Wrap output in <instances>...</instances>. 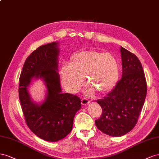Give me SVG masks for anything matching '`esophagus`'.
I'll list each match as a JSON object with an SVG mask.
<instances>
[{"mask_svg": "<svg viewBox=\"0 0 159 159\" xmlns=\"http://www.w3.org/2000/svg\"><path fill=\"white\" fill-rule=\"evenodd\" d=\"M81 102H82V105H87L89 103V101L88 98H83L81 99Z\"/></svg>", "mask_w": 159, "mask_h": 159, "instance_id": "1", "label": "esophagus"}]
</instances>
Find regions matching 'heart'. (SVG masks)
<instances>
[{
    "mask_svg": "<svg viewBox=\"0 0 159 159\" xmlns=\"http://www.w3.org/2000/svg\"><path fill=\"white\" fill-rule=\"evenodd\" d=\"M86 76L87 93L95 90L100 93L109 91L115 87L119 75V66L116 58L109 53L94 50L76 52L70 57L69 65L61 69V76L65 88L70 93L78 90Z\"/></svg>",
    "mask_w": 159,
    "mask_h": 159,
    "instance_id": "heart-1",
    "label": "heart"
}]
</instances>
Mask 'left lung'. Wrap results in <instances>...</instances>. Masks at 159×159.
Here are the masks:
<instances>
[{
  "label": "left lung",
  "mask_w": 159,
  "mask_h": 159,
  "mask_svg": "<svg viewBox=\"0 0 159 159\" xmlns=\"http://www.w3.org/2000/svg\"><path fill=\"white\" fill-rule=\"evenodd\" d=\"M122 78L105 97L97 101L102 115L95 120L97 127L112 137H120L137 125L146 98L147 86L137 57L120 48Z\"/></svg>",
  "instance_id": "left-lung-1"
}]
</instances>
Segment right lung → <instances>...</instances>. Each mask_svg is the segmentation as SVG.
Instances as JSON below:
<instances>
[{
  "instance_id": "add662e5",
  "label": "right lung",
  "mask_w": 159,
  "mask_h": 159,
  "mask_svg": "<svg viewBox=\"0 0 159 159\" xmlns=\"http://www.w3.org/2000/svg\"><path fill=\"white\" fill-rule=\"evenodd\" d=\"M58 43L39 47L27 57L19 79V99L26 123L39 138L56 142L72 129L76 112L81 108L79 97L62 93L58 72ZM42 78L48 96L42 105L31 101L27 87L33 78Z\"/></svg>"
}]
</instances>
